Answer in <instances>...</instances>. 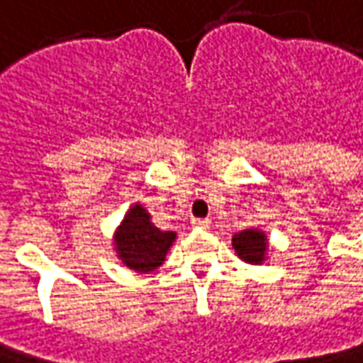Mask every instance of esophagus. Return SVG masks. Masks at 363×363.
Masks as SVG:
<instances>
[{
    "label": "esophagus",
    "instance_id": "esophagus-1",
    "mask_svg": "<svg viewBox=\"0 0 363 363\" xmlns=\"http://www.w3.org/2000/svg\"><path fill=\"white\" fill-rule=\"evenodd\" d=\"M192 226H194V228H201V230H208V228H211V220H208V218H194V220H192Z\"/></svg>",
    "mask_w": 363,
    "mask_h": 363
}]
</instances>
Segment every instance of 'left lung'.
Wrapping results in <instances>:
<instances>
[{
  "mask_svg": "<svg viewBox=\"0 0 363 363\" xmlns=\"http://www.w3.org/2000/svg\"><path fill=\"white\" fill-rule=\"evenodd\" d=\"M233 248L248 264H262L266 260V250H268V238L262 230L258 228H246L242 233L233 236Z\"/></svg>",
  "mask_w": 363,
  "mask_h": 363,
  "instance_id": "1",
  "label": "left lung"
}]
</instances>
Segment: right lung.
<instances>
[{
	"label": "right lung",
	"mask_w": 363,
	"mask_h": 363,
	"mask_svg": "<svg viewBox=\"0 0 363 363\" xmlns=\"http://www.w3.org/2000/svg\"><path fill=\"white\" fill-rule=\"evenodd\" d=\"M177 233L150 223L143 204H133L115 233V250L121 262L135 272H152L164 262Z\"/></svg>",
	"instance_id": "1"
}]
</instances>
